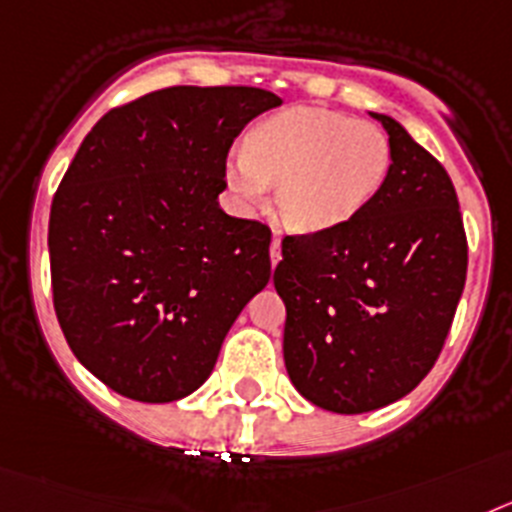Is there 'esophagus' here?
<instances>
[{"label":"esophagus","mask_w":512,"mask_h":512,"mask_svg":"<svg viewBox=\"0 0 512 512\" xmlns=\"http://www.w3.org/2000/svg\"><path fill=\"white\" fill-rule=\"evenodd\" d=\"M270 262H273V265L281 262V237H278V234H275L273 242H270Z\"/></svg>","instance_id":"1"}]
</instances>
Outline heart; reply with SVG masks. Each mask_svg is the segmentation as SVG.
Here are the masks:
<instances>
[{
    "label": "heart",
    "mask_w": 512,
    "mask_h": 512,
    "mask_svg": "<svg viewBox=\"0 0 512 512\" xmlns=\"http://www.w3.org/2000/svg\"><path fill=\"white\" fill-rule=\"evenodd\" d=\"M391 164L386 133L368 121L319 108H291L252 128L231 151L226 177L247 206L278 185V216L301 234L340 229L379 193Z\"/></svg>",
    "instance_id": "1"
}]
</instances>
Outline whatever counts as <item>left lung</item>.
Instances as JSON below:
<instances>
[{
	"label": "left lung",
	"mask_w": 512,
	"mask_h": 512,
	"mask_svg": "<svg viewBox=\"0 0 512 512\" xmlns=\"http://www.w3.org/2000/svg\"><path fill=\"white\" fill-rule=\"evenodd\" d=\"M391 164L355 219L283 237L273 283L283 358L322 410L361 415L410 394L443 350L466 281L464 219L443 164L389 115Z\"/></svg>",
	"instance_id": "left-lung-1"
}]
</instances>
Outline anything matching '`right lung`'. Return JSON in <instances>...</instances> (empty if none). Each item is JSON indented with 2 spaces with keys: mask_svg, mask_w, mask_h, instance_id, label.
Instances as JSON below:
<instances>
[{
  "mask_svg": "<svg viewBox=\"0 0 512 512\" xmlns=\"http://www.w3.org/2000/svg\"><path fill=\"white\" fill-rule=\"evenodd\" d=\"M281 97L167 87L108 110L71 159L48 221L53 309L87 371L136 402L211 376L270 281V229L219 208L242 128Z\"/></svg>",
  "mask_w": 512,
  "mask_h": 512,
  "instance_id": "obj_1",
  "label": "right lung"
}]
</instances>
